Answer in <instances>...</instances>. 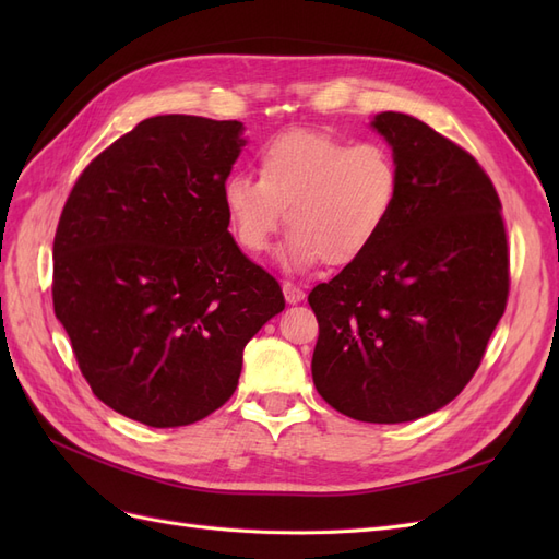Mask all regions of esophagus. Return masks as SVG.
Returning <instances> with one entry per match:
<instances>
[{"mask_svg":"<svg viewBox=\"0 0 559 559\" xmlns=\"http://www.w3.org/2000/svg\"><path fill=\"white\" fill-rule=\"evenodd\" d=\"M282 292H284V300L289 302V306H296V302L306 300V292H302L300 286H296L294 282H284L282 284Z\"/></svg>","mask_w":559,"mask_h":559,"instance_id":"esophagus-1","label":"esophagus"}]
</instances>
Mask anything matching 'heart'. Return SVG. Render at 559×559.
<instances>
[{
	"label": "heart",
	"instance_id": "1",
	"mask_svg": "<svg viewBox=\"0 0 559 559\" xmlns=\"http://www.w3.org/2000/svg\"><path fill=\"white\" fill-rule=\"evenodd\" d=\"M401 173L389 148L349 144L326 132L289 130L259 151V177L233 173L222 183L228 228L249 253L267 249L286 210L289 235L277 253L286 270L359 261L392 222Z\"/></svg>",
	"mask_w": 559,
	"mask_h": 559
}]
</instances>
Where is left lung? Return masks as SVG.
Masks as SVG:
<instances>
[{"mask_svg":"<svg viewBox=\"0 0 559 559\" xmlns=\"http://www.w3.org/2000/svg\"><path fill=\"white\" fill-rule=\"evenodd\" d=\"M370 128L399 165V205L380 240L308 296L312 380L337 413L401 425L476 373L509 296V247L476 158L413 116L382 111Z\"/></svg>","mask_w":559,"mask_h":559,"instance_id":"8db88e82","label":"left lung"}]
</instances>
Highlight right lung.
Masks as SVG:
<instances>
[{
  "label": "right lung",
  "mask_w": 559,
  "mask_h": 559,
  "mask_svg": "<svg viewBox=\"0 0 559 559\" xmlns=\"http://www.w3.org/2000/svg\"><path fill=\"white\" fill-rule=\"evenodd\" d=\"M245 144L240 121L146 118L83 170L62 210L56 317L93 394L146 427L222 408L247 343L284 310L222 205Z\"/></svg>",
  "instance_id": "right-lung-1"
}]
</instances>
